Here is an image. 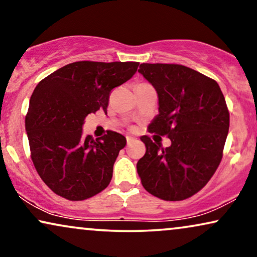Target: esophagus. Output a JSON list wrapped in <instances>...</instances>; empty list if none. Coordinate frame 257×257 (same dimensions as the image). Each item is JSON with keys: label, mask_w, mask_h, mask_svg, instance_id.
<instances>
[{"label": "esophagus", "mask_w": 257, "mask_h": 257, "mask_svg": "<svg viewBox=\"0 0 257 257\" xmlns=\"http://www.w3.org/2000/svg\"><path fill=\"white\" fill-rule=\"evenodd\" d=\"M126 142H127V144H131L133 142H136V138H133L131 136H126Z\"/></svg>", "instance_id": "34e87169"}]
</instances>
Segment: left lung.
Listing matches in <instances>:
<instances>
[{"mask_svg":"<svg viewBox=\"0 0 257 257\" xmlns=\"http://www.w3.org/2000/svg\"><path fill=\"white\" fill-rule=\"evenodd\" d=\"M138 72L159 98V114L149 132L167 136L171 146L143 136L146 153L137 164L144 188L166 201L198 193L222 159L229 130V111L219 84L180 64H140Z\"/></svg>","mask_w":257,"mask_h":257,"instance_id":"8db88e82","label":"left lung"}]
</instances>
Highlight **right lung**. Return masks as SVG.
Listing matches in <instances>:
<instances>
[{
	"label": "right lung",
	"instance_id": "1",
	"mask_svg": "<svg viewBox=\"0 0 257 257\" xmlns=\"http://www.w3.org/2000/svg\"><path fill=\"white\" fill-rule=\"evenodd\" d=\"M138 62H75L42 79L31 94L26 131L31 159L44 184L56 194L82 201L108 186L120 133L94 140L83 137L86 115L107 111L112 89L137 72Z\"/></svg>",
	"mask_w": 257,
	"mask_h": 257
}]
</instances>
